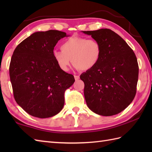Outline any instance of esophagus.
I'll use <instances>...</instances> for the list:
<instances>
[{"mask_svg":"<svg viewBox=\"0 0 152 152\" xmlns=\"http://www.w3.org/2000/svg\"><path fill=\"white\" fill-rule=\"evenodd\" d=\"M74 78H75V80L77 81V80H78L80 79V76L77 75H74Z\"/></svg>","mask_w":152,"mask_h":152,"instance_id":"34e87169","label":"esophagus"}]
</instances>
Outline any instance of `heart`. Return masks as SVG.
Returning a JSON list of instances; mask_svg holds the SVG:
<instances>
[{"instance_id": "1", "label": "heart", "mask_w": 152, "mask_h": 152, "mask_svg": "<svg viewBox=\"0 0 152 152\" xmlns=\"http://www.w3.org/2000/svg\"><path fill=\"white\" fill-rule=\"evenodd\" d=\"M61 50H54V61L59 69L67 72L71 62L76 69L89 70L101 60L102 46L98 40L84 37H72L61 44Z\"/></svg>"}]
</instances>
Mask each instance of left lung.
I'll use <instances>...</instances> for the list:
<instances>
[{
    "label": "left lung",
    "mask_w": 152,
    "mask_h": 152,
    "mask_svg": "<svg viewBox=\"0 0 152 152\" xmlns=\"http://www.w3.org/2000/svg\"><path fill=\"white\" fill-rule=\"evenodd\" d=\"M102 46L101 60L93 69L80 75L84 82L88 108L96 114L111 116L122 112L136 95L138 64L133 50L108 28L82 31Z\"/></svg>",
    "instance_id": "8db88e82"
}]
</instances>
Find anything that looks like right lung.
Listing matches in <instances>:
<instances>
[{
  "mask_svg": "<svg viewBox=\"0 0 152 152\" xmlns=\"http://www.w3.org/2000/svg\"><path fill=\"white\" fill-rule=\"evenodd\" d=\"M69 36L57 30L35 32L13 53L9 71L14 99L32 116L50 118L63 108L64 91L75 80L59 69L52 53L57 42Z\"/></svg>",
  "mask_w": 152,
  "mask_h": 152,
  "instance_id": "obj_1",
  "label": "right lung"
}]
</instances>
